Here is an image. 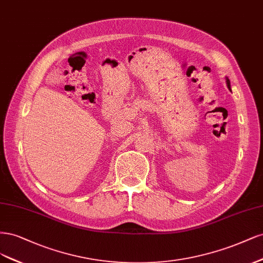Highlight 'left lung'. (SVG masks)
<instances>
[{
  "label": "left lung",
  "mask_w": 263,
  "mask_h": 263,
  "mask_svg": "<svg viewBox=\"0 0 263 263\" xmlns=\"http://www.w3.org/2000/svg\"><path fill=\"white\" fill-rule=\"evenodd\" d=\"M226 83H227V87L231 89V83H230V80H228V79H227V80H226Z\"/></svg>",
  "instance_id": "1"
}]
</instances>
